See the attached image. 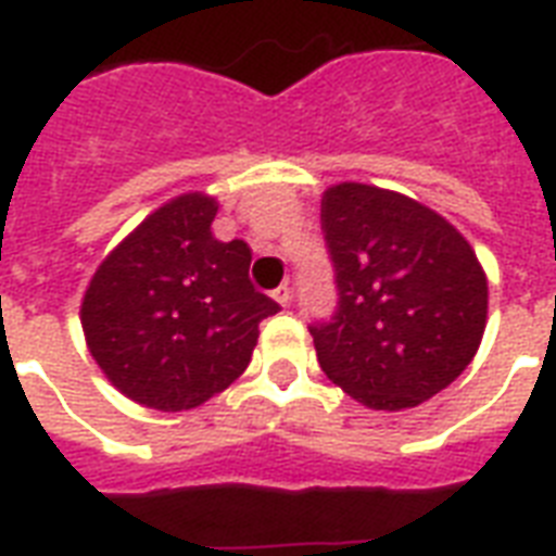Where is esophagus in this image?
I'll return each instance as SVG.
<instances>
[{"label":"esophagus","instance_id":"1","mask_svg":"<svg viewBox=\"0 0 556 556\" xmlns=\"http://www.w3.org/2000/svg\"><path fill=\"white\" fill-rule=\"evenodd\" d=\"M270 296H274V300H277V303L282 305V308H286V305L291 303V288H288V286L274 288V291H270Z\"/></svg>","mask_w":556,"mask_h":556}]
</instances>
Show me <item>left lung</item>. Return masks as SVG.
Returning <instances> with one entry per match:
<instances>
[{
  "mask_svg": "<svg viewBox=\"0 0 556 556\" xmlns=\"http://www.w3.org/2000/svg\"><path fill=\"white\" fill-rule=\"evenodd\" d=\"M338 312L308 326L320 369L369 409H409L473 361L488 279L467 239L401 192L343 181L323 192Z\"/></svg>",
  "mask_w": 556,
  "mask_h": 556,
  "instance_id": "8db88e82",
  "label": "left lung"
}]
</instances>
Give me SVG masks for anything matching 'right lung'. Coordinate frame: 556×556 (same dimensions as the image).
Instances as JSON below:
<instances>
[{"instance_id":"obj_1","label":"right lung","mask_w":556,"mask_h":556,"mask_svg":"<svg viewBox=\"0 0 556 556\" xmlns=\"http://www.w3.org/2000/svg\"><path fill=\"white\" fill-rule=\"evenodd\" d=\"M216 210L204 192L167 201L100 262L83 296L91 357L150 409L181 413L230 387L260 323L279 312L248 277L251 248L213 236Z\"/></svg>"}]
</instances>
